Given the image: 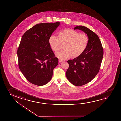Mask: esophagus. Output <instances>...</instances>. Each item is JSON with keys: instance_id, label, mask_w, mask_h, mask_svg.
Instances as JSON below:
<instances>
[{"instance_id": "obj_1", "label": "esophagus", "mask_w": 121, "mask_h": 121, "mask_svg": "<svg viewBox=\"0 0 121 121\" xmlns=\"http://www.w3.org/2000/svg\"><path fill=\"white\" fill-rule=\"evenodd\" d=\"M59 61L60 62H63V60H59Z\"/></svg>"}]
</instances>
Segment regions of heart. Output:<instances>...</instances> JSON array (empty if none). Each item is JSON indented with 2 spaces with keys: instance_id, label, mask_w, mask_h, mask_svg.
<instances>
[{
  "instance_id": "b5f03b06",
  "label": "heart",
  "mask_w": 121,
  "mask_h": 121,
  "mask_svg": "<svg viewBox=\"0 0 121 121\" xmlns=\"http://www.w3.org/2000/svg\"><path fill=\"white\" fill-rule=\"evenodd\" d=\"M48 42L51 48L56 52L60 49L61 44H65L64 50L56 53L60 59L65 60L71 56L77 57L83 54L89 43V38L85 33H79L75 30L67 29L60 32L58 38L51 36Z\"/></svg>"
}]
</instances>
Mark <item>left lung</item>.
Here are the masks:
<instances>
[{"instance_id":"left-lung-1","label":"left lung","mask_w":121,"mask_h":121,"mask_svg":"<svg viewBox=\"0 0 121 121\" xmlns=\"http://www.w3.org/2000/svg\"><path fill=\"white\" fill-rule=\"evenodd\" d=\"M87 34L89 43L81 55L67 61L69 67L66 73L67 79L74 85H83L93 80L98 73L103 55V48L98 36L83 26H75Z\"/></svg>"}]
</instances>
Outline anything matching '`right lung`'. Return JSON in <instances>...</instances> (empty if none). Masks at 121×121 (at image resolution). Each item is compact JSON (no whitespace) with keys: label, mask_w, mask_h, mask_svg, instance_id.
Wrapping results in <instances>:
<instances>
[{"label":"right lung","mask_w":121,"mask_h":121,"mask_svg":"<svg viewBox=\"0 0 121 121\" xmlns=\"http://www.w3.org/2000/svg\"><path fill=\"white\" fill-rule=\"evenodd\" d=\"M60 24L59 22L37 24L22 36L17 52L18 66L31 83L41 86L52 79L59 61L48 40Z\"/></svg>","instance_id":"1"}]
</instances>
